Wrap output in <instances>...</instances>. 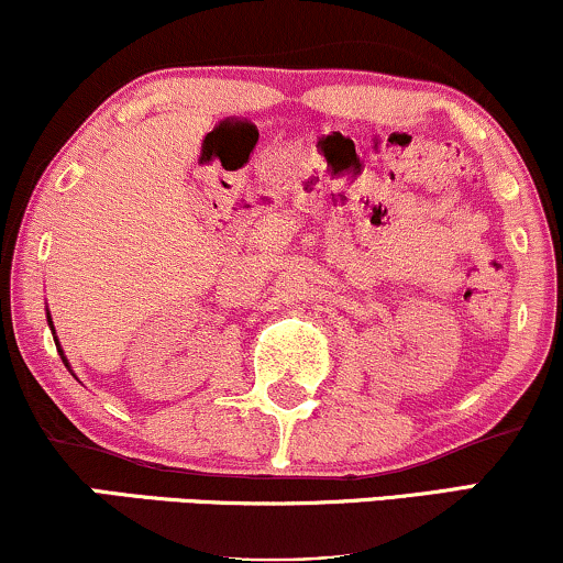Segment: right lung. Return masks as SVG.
<instances>
[{
	"mask_svg": "<svg viewBox=\"0 0 563 563\" xmlns=\"http://www.w3.org/2000/svg\"><path fill=\"white\" fill-rule=\"evenodd\" d=\"M46 320H49V324H52V317H49V311H46ZM52 333H54V328H52ZM57 351H59V356H63V362H65V367H67V358H65V354H63V349H59V343H57Z\"/></svg>",
	"mask_w": 563,
	"mask_h": 563,
	"instance_id": "obj_1",
	"label": "right lung"
}]
</instances>
